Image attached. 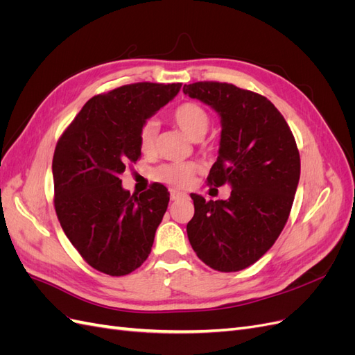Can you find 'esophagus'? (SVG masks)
<instances>
[{"label":"esophagus","instance_id":"1","mask_svg":"<svg viewBox=\"0 0 355 355\" xmlns=\"http://www.w3.org/2000/svg\"><path fill=\"white\" fill-rule=\"evenodd\" d=\"M187 194H185V192H180V191H176V189H171L170 191V198L171 200H179V198H182V197H185Z\"/></svg>","mask_w":355,"mask_h":355}]
</instances>
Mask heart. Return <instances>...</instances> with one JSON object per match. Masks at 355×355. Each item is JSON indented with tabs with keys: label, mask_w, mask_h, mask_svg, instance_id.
<instances>
[{
	"label": "heart",
	"mask_w": 355,
	"mask_h": 355,
	"mask_svg": "<svg viewBox=\"0 0 355 355\" xmlns=\"http://www.w3.org/2000/svg\"><path fill=\"white\" fill-rule=\"evenodd\" d=\"M175 123L184 130V133L192 141L200 139L207 133L210 127V115L200 103L185 102L180 103L171 114ZM158 125L154 120L145 121L137 133V145L144 155H153L155 151V137ZM200 166L197 163H171L159 166L154 171V179L163 184H168L175 188H188Z\"/></svg>",
	"instance_id": "heart-1"
}]
</instances>
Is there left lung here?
<instances>
[{
  "label": "left lung",
  "instance_id": "1",
  "mask_svg": "<svg viewBox=\"0 0 355 355\" xmlns=\"http://www.w3.org/2000/svg\"><path fill=\"white\" fill-rule=\"evenodd\" d=\"M184 93L219 114V155L207 182L232 188L228 200L191 194L196 213L188 239L213 270L241 271L271 249L288 219L300 176L296 141L262 94L218 81L185 84Z\"/></svg>",
  "mask_w": 355,
  "mask_h": 355
}]
</instances>
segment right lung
I'll use <instances>...</instances> for the list:
<instances>
[{
  "mask_svg": "<svg viewBox=\"0 0 355 355\" xmlns=\"http://www.w3.org/2000/svg\"><path fill=\"white\" fill-rule=\"evenodd\" d=\"M180 85L136 83L94 96L59 137L51 164L58 219L83 259L103 274H130L151 253L170 194L154 184L130 196L120 175L141 157L139 128Z\"/></svg>",
  "mask_w": 355,
  "mask_h": 355,
  "instance_id": "obj_1",
  "label": "right lung"
}]
</instances>
